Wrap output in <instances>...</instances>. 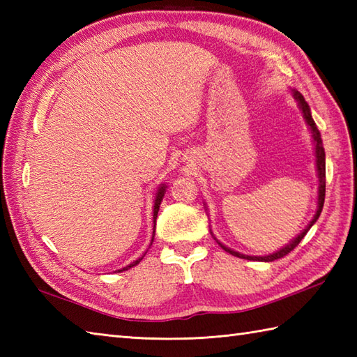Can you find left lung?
<instances>
[{"mask_svg":"<svg viewBox=\"0 0 357 357\" xmlns=\"http://www.w3.org/2000/svg\"><path fill=\"white\" fill-rule=\"evenodd\" d=\"M291 92H293L294 100L298 101V104H299V109H301V112H302V115H304V118H305V123L308 124L310 130H312V136H313V141H314V150H316V151H314V153H316V169H317V178H319V188H317V210H316V215L313 216L312 222H310V224L305 227L304 231L299 233L298 236H296L293 241L288 242V244H287L285 247H282L280 250H278V252L271 253V255H267V256H248V255L238 253V252H234V250H231V248H229V247L222 245L221 242H219V241L215 238L218 244L221 245V247L225 250L227 253H230V255H233V256H238V257H242V259L271 262V261L280 259V257L287 256L288 253L291 252V250H294L296 247H298L299 242H301L302 239H304V236L307 234V231H308L310 229H312L313 224L317 221V219H319V216H321V211H322V207H324V201H325V151H324V146H322L321 132L317 130L316 123H314L313 118H312V112H310V105L307 104L305 98L302 96V95L298 92V90H291Z\"/></svg>","mask_w":357,"mask_h":357,"instance_id":"8db88e82","label":"left lung"}]
</instances>
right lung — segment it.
<instances>
[{"label": "right lung", "instance_id": "obj_1", "mask_svg": "<svg viewBox=\"0 0 357 357\" xmlns=\"http://www.w3.org/2000/svg\"><path fill=\"white\" fill-rule=\"evenodd\" d=\"M164 195H165V185L162 184L161 187L158 188V193H156V198H155V206H153V222H155V225H156V218H158L159 206H161V201H162V198H164ZM155 225H153V233H155ZM153 239H155V234H153V236H151V242H153ZM151 242H150V245H151ZM144 256H146V253H144ZM144 256H141L139 259H136V261H135V262H132L130 265H127V267L121 268V270H118V271H124V270H128V268L135 267L136 264H139V262L142 261V257H144Z\"/></svg>", "mask_w": 357, "mask_h": 357}]
</instances>
